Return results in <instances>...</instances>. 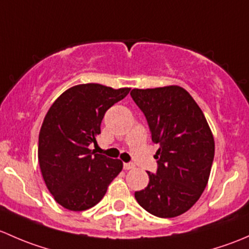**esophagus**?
<instances>
[{
  "label": "esophagus",
  "instance_id": "34e87169",
  "mask_svg": "<svg viewBox=\"0 0 249 249\" xmlns=\"http://www.w3.org/2000/svg\"><path fill=\"white\" fill-rule=\"evenodd\" d=\"M135 165L133 163H124V170H130V169H134Z\"/></svg>",
  "mask_w": 249,
  "mask_h": 249
}]
</instances>
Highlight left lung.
I'll use <instances>...</instances> for the list:
<instances>
[{
	"label": "left lung",
	"instance_id": "left-lung-1",
	"mask_svg": "<svg viewBox=\"0 0 249 249\" xmlns=\"http://www.w3.org/2000/svg\"><path fill=\"white\" fill-rule=\"evenodd\" d=\"M130 96L160 146L157 173L147 171V187L135 192V199L153 216H180L198 201L209 181L213 135L193 97L180 86L134 89Z\"/></svg>",
	"mask_w": 249,
	"mask_h": 249
}]
</instances>
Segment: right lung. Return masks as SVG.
I'll return each mask as SVG.
<instances>
[{"label":"right lung","mask_w":249,"mask_h":249,"mask_svg":"<svg viewBox=\"0 0 249 249\" xmlns=\"http://www.w3.org/2000/svg\"><path fill=\"white\" fill-rule=\"evenodd\" d=\"M130 89H115L101 84H81L63 92L50 107L38 142V162L49 192L71 211L98 204L124 163L92 152L101 124L110 107Z\"/></svg>","instance_id":"right-lung-1"}]
</instances>
